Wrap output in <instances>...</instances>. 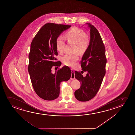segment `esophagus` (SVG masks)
<instances>
[{"label":"esophagus","mask_w":135,"mask_h":135,"mask_svg":"<svg viewBox=\"0 0 135 135\" xmlns=\"http://www.w3.org/2000/svg\"><path fill=\"white\" fill-rule=\"evenodd\" d=\"M75 78L74 71L73 69H71V80H73V79H74Z\"/></svg>","instance_id":"esophagus-1"}]
</instances>
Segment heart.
Wrapping results in <instances>:
<instances>
[{"label":"heart","instance_id":"1","mask_svg":"<svg viewBox=\"0 0 135 135\" xmlns=\"http://www.w3.org/2000/svg\"><path fill=\"white\" fill-rule=\"evenodd\" d=\"M66 37L69 43L75 44V52L83 54L87 50L89 44V38L85 32L78 27H73L69 30L66 33ZM65 41L62 36H58L56 40V47L60 53L64 51ZM79 59L77 54L74 55L67 54L62 57L64 64L68 66H73Z\"/></svg>","mask_w":135,"mask_h":135}]
</instances>
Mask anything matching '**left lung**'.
I'll return each mask as SVG.
<instances>
[{"instance_id": "left-lung-1", "label": "left lung", "mask_w": 135, "mask_h": 135, "mask_svg": "<svg viewBox=\"0 0 135 135\" xmlns=\"http://www.w3.org/2000/svg\"><path fill=\"white\" fill-rule=\"evenodd\" d=\"M87 24L90 28L89 45L80 61L82 71L74 72L75 78L81 83L74 94L80 102L89 101L95 96L106 73L107 58L103 42L96 27ZM84 71L88 72L85 77L82 75Z\"/></svg>"}]
</instances>
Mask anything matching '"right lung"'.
<instances>
[{
  "instance_id": "obj_1",
  "label": "right lung",
  "mask_w": 135,
  "mask_h": 135,
  "mask_svg": "<svg viewBox=\"0 0 135 135\" xmlns=\"http://www.w3.org/2000/svg\"><path fill=\"white\" fill-rule=\"evenodd\" d=\"M71 25L46 23L36 34L31 42L28 55V71L31 83L37 95L46 100H52L59 95L60 83L71 78V71L67 66L52 73L53 67L61 64L58 55L56 40Z\"/></svg>"
}]
</instances>
